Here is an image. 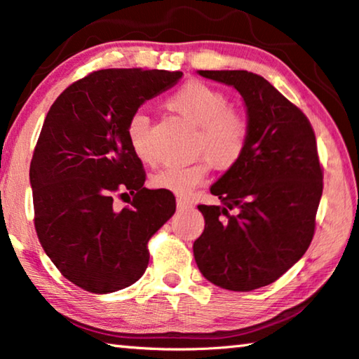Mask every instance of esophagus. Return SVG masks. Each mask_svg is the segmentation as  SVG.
<instances>
[{
	"instance_id": "esophagus-1",
	"label": "esophagus",
	"mask_w": 359,
	"mask_h": 359,
	"mask_svg": "<svg viewBox=\"0 0 359 359\" xmlns=\"http://www.w3.org/2000/svg\"><path fill=\"white\" fill-rule=\"evenodd\" d=\"M191 208H193L191 201H188V199H184V198L177 199V209L179 210H187V209H191Z\"/></svg>"
}]
</instances>
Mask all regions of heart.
<instances>
[{"label":"heart","mask_w":359,"mask_h":359,"mask_svg":"<svg viewBox=\"0 0 359 359\" xmlns=\"http://www.w3.org/2000/svg\"><path fill=\"white\" fill-rule=\"evenodd\" d=\"M166 106L182 118L199 126L196 154L191 165L168 166L151 175V185L177 194H188L208 177L212 166L228 171L242 160L252 137V120L238 107H231L226 93L203 81H188L169 96ZM150 118L142 112L131 117L126 135L139 160L154 165L149 142Z\"/></svg>","instance_id":"1"}]
</instances>
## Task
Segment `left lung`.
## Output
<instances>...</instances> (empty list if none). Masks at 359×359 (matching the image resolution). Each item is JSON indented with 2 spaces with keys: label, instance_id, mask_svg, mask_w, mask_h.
I'll return each mask as SVG.
<instances>
[{
  "label": "left lung",
  "instance_id": "8db88e82",
  "mask_svg": "<svg viewBox=\"0 0 359 359\" xmlns=\"http://www.w3.org/2000/svg\"><path fill=\"white\" fill-rule=\"evenodd\" d=\"M198 72L242 95L252 137L242 160L210 187L222 205H198L205 226L194 259L217 287L252 291L282 277L313 239L323 193L317 139L306 114L264 77Z\"/></svg>",
  "mask_w": 359,
  "mask_h": 359
}]
</instances>
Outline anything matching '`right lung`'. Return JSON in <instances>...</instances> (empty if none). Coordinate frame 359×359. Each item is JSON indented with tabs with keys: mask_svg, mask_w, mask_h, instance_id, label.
<instances>
[{
	"mask_svg": "<svg viewBox=\"0 0 359 359\" xmlns=\"http://www.w3.org/2000/svg\"><path fill=\"white\" fill-rule=\"evenodd\" d=\"M180 71L100 69L71 83L42 125L29 166L34 228L65 278L90 293L130 287L149 264V241L175 212L168 190L144 187L126 135L144 101ZM131 194L117 210L115 196Z\"/></svg>",
	"mask_w": 359,
	"mask_h": 359,
	"instance_id": "1",
	"label": "right lung"
}]
</instances>
